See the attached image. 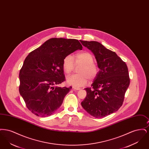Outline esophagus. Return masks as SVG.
I'll return each instance as SVG.
<instances>
[{"label": "esophagus", "mask_w": 149, "mask_h": 149, "mask_svg": "<svg viewBox=\"0 0 149 149\" xmlns=\"http://www.w3.org/2000/svg\"><path fill=\"white\" fill-rule=\"evenodd\" d=\"M72 89L74 90V91H79L80 89V88H77V87H75V86H73L72 87Z\"/></svg>", "instance_id": "esophagus-1"}]
</instances>
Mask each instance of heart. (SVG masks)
Returning a JSON list of instances; mask_svg holds the SVG:
<instances>
[{
	"label": "heart",
	"mask_w": 149,
	"mask_h": 149,
	"mask_svg": "<svg viewBox=\"0 0 149 149\" xmlns=\"http://www.w3.org/2000/svg\"><path fill=\"white\" fill-rule=\"evenodd\" d=\"M94 58L91 54L88 52L78 53L74 56L68 55L63 60V69L66 74H70L74 69L75 63L81 64L79 69V74H72L66 78L68 84L75 87H81L86 84L88 78H95L99 72L96 64L93 63Z\"/></svg>",
	"instance_id": "obj_1"
}]
</instances>
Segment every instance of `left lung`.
<instances>
[{"mask_svg": "<svg viewBox=\"0 0 149 149\" xmlns=\"http://www.w3.org/2000/svg\"><path fill=\"white\" fill-rule=\"evenodd\" d=\"M80 41L93 53L100 69L91 88H85L86 96L81 104L93 117L102 118L118 111L123 104L130 83L127 66L100 43Z\"/></svg>", "mask_w": 149, "mask_h": 149, "instance_id": "obj_1", "label": "left lung"}]
</instances>
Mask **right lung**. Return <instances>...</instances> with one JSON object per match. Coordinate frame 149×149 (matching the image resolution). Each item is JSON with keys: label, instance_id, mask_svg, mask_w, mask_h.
Listing matches in <instances>:
<instances>
[{"label": "right lung", "instance_id": "right-lung-1", "mask_svg": "<svg viewBox=\"0 0 149 149\" xmlns=\"http://www.w3.org/2000/svg\"><path fill=\"white\" fill-rule=\"evenodd\" d=\"M82 49L78 40L52 38L26 57L19 72V91L32 113L47 117L61 106L72 88L55 86L65 80L63 60Z\"/></svg>", "mask_w": 149, "mask_h": 149}]
</instances>
